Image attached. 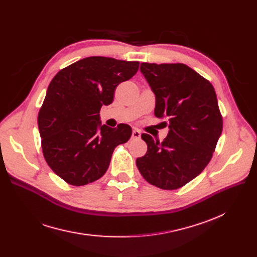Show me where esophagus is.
I'll return each instance as SVG.
<instances>
[{
    "label": "esophagus",
    "instance_id": "obj_1",
    "mask_svg": "<svg viewBox=\"0 0 257 257\" xmlns=\"http://www.w3.org/2000/svg\"><path fill=\"white\" fill-rule=\"evenodd\" d=\"M141 138V131L138 130V129H134L132 131V139L133 140H138Z\"/></svg>",
    "mask_w": 257,
    "mask_h": 257
}]
</instances>
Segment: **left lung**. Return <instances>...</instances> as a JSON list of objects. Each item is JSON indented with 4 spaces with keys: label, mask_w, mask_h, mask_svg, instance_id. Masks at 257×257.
Listing matches in <instances>:
<instances>
[{
    "label": "left lung",
    "mask_w": 257,
    "mask_h": 257,
    "mask_svg": "<svg viewBox=\"0 0 257 257\" xmlns=\"http://www.w3.org/2000/svg\"><path fill=\"white\" fill-rule=\"evenodd\" d=\"M141 72L155 93L154 113L169 119L170 131L163 142L142 134L148 150L137 166L150 184L177 190L205 169L215 150L223 129L217 94L207 79L183 63L143 62Z\"/></svg>",
    "instance_id": "1"
}]
</instances>
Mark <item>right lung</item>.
<instances>
[{
	"instance_id": "right-lung-1",
	"label": "right lung",
	"mask_w": 257,
	"mask_h": 257,
	"mask_svg": "<svg viewBox=\"0 0 257 257\" xmlns=\"http://www.w3.org/2000/svg\"><path fill=\"white\" fill-rule=\"evenodd\" d=\"M139 66V61L92 56L64 67L51 81L37 123L47 164L66 183L81 186L100 179L115 147L130 139L129 125L101 126L99 113Z\"/></svg>"
}]
</instances>
